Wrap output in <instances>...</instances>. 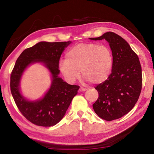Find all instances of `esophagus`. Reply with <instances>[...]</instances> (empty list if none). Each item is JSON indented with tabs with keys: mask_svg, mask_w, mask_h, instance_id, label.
<instances>
[{
	"mask_svg": "<svg viewBox=\"0 0 154 154\" xmlns=\"http://www.w3.org/2000/svg\"><path fill=\"white\" fill-rule=\"evenodd\" d=\"M86 90H87L86 88H82V87H81L79 88V92H85V91H86Z\"/></svg>",
	"mask_w": 154,
	"mask_h": 154,
	"instance_id": "34e87169",
	"label": "esophagus"
}]
</instances>
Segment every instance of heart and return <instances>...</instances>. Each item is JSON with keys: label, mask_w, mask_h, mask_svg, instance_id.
<instances>
[{"label": "heart", "mask_w": 154, "mask_h": 154, "mask_svg": "<svg viewBox=\"0 0 154 154\" xmlns=\"http://www.w3.org/2000/svg\"><path fill=\"white\" fill-rule=\"evenodd\" d=\"M66 59L58 62L60 71L68 82L75 83L80 71L86 81L94 84L103 83L111 73L113 57L107 45L95 43H79L66 53Z\"/></svg>", "instance_id": "b5f03b06"}]
</instances>
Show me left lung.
I'll return each mask as SVG.
<instances>
[{"instance_id":"left-lung-1","label":"left lung","mask_w":154,"mask_h":154,"mask_svg":"<svg viewBox=\"0 0 154 154\" xmlns=\"http://www.w3.org/2000/svg\"><path fill=\"white\" fill-rule=\"evenodd\" d=\"M90 39H105L113 57L110 76L95 88L99 96L93 109L105 120L119 119L132 110L140 96L142 71L139 58L127 41L114 32H107Z\"/></svg>"}]
</instances>
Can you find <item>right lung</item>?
I'll return each instance as SVG.
<instances>
[{
    "mask_svg": "<svg viewBox=\"0 0 154 154\" xmlns=\"http://www.w3.org/2000/svg\"><path fill=\"white\" fill-rule=\"evenodd\" d=\"M71 41H41L25 50L18 57L11 75V92L17 108L28 121L41 126H54L63 118L79 86L70 85L59 77L58 62L61 54ZM42 63L51 72L52 83L42 98L30 101L20 90V82L27 68Z\"/></svg>",
    "mask_w": 154,
    "mask_h": 154,
    "instance_id": "add662e5",
    "label": "right lung"
}]
</instances>
